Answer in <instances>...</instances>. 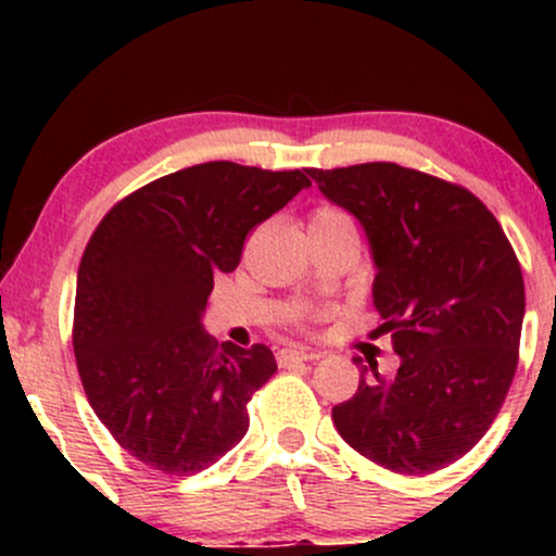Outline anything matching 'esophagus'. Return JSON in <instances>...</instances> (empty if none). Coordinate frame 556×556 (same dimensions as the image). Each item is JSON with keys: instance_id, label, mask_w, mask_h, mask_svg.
I'll use <instances>...</instances> for the list:
<instances>
[{"instance_id": "34e87169", "label": "esophagus", "mask_w": 556, "mask_h": 556, "mask_svg": "<svg viewBox=\"0 0 556 556\" xmlns=\"http://www.w3.org/2000/svg\"><path fill=\"white\" fill-rule=\"evenodd\" d=\"M321 355L318 353H308V350H298V348H285L277 353V363L279 366H292V363H303V361H318Z\"/></svg>"}]
</instances>
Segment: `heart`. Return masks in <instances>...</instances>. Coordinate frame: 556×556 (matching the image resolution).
Returning <instances> with one entry per match:
<instances>
[{"label": "heart", "mask_w": 556, "mask_h": 556, "mask_svg": "<svg viewBox=\"0 0 556 556\" xmlns=\"http://www.w3.org/2000/svg\"><path fill=\"white\" fill-rule=\"evenodd\" d=\"M311 229H355L348 212L337 206H318L311 214Z\"/></svg>", "instance_id": "obj_1"}]
</instances>
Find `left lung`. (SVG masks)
I'll list each match as a JSON object with an SVG mask.
<instances>
[{
    "instance_id": "left-lung-1",
    "label": "left lung",
    "mask_w": 556,
    "mask_h": 556,
    "mask_svg": "<svg viewBox=\"0 0 556 556\" xmlns=\"http://www.w3.org/2000/svg\"><path fill=\"white\" fill-rule=\"evenodd\" d=\"M366 229L374 305L400 368L361 366L331 410L363 457L405 476L460 460L500 413L518 368L526 287L507 235L470 190L392 162L308 169ZM361 363V358H355Z\"/></svg>"
}]
</instances>
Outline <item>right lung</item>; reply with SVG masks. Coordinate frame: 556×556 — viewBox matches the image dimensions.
<instances>
[{"instance_id": "right-lung-1", "label": "right lung", "mask_w": 556, "mask_h": 556, "mask_svg": "<svg viewBox=\"0 0 556 556\" xmlns=\"http://www.w3.org/2000/svg\"><path fill=\"white\" fill-rule=\"evenodd\" d=\"M305 172L206 162L130 193L80 258L73 350L114 442L167 476H193L245 437L271 350L216 348L201 316L216 274L238 269L253 227L308 188Z\"/></svg>"}]
</instances>
